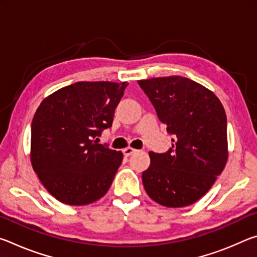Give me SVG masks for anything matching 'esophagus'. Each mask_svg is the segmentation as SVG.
I'll return each mask as SVG.
<instances>
[{"label":"esophagus","mask_w":257,"mask_h":257,"mask_svg":"<svg viewBox=\"0 0 257 257\" xmlns=\"http://www.w3.org/2000/svg\"><path fill=\"white\" fill-rule=\"evenodd\" d=\"M136 152H137V150L133 149V147H127V149L123 150V154H124V156H130V155L136 153Z\"/></svg>","instance_id":"1"}]
</instances>
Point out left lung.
<instances>
[{
	"label": "left lung",
	"instance_id": "8db88e82",
	"mask_svg": "<svg viewBox=\"0 0 257 257\" xmlns=\"http://www.w3.org/2000/svg\"><path fill=\"white\" fill-rule=\"evenodd\" d=\"M161 122L172 135L165 153L150 152L143 172L149 196L167 207H184L202 198L228 160L227 115L215 94L180 76L138 80Z\"/></svg>",
	"mask_w": 257,
	"mask_h": 257
}]
</instances>
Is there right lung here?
I'll return each instance as SVG.
<instances>
[{"instance_id": "right-lung-1", "label": "right lung", "mask_w": 257, "mask_h": 257, "mask_svg": "<svg viewBox=\"0 0 257 257\" xmlns=\"http://www.w3.org/2000/svg\"><path fill=\"white\" fill-rule=\"evenodd\" d=\"M128 82L79 81L44 98L32 122L30 161L61 203L87 205L103 197L122 163L121 152L98 144Z\"/></svg>"}]
</instances>
